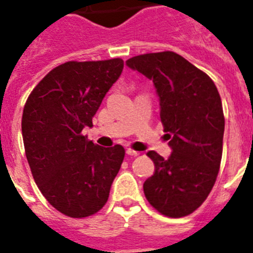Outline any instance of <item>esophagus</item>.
Masks as SVG:
<instances>
[{"label": "esophagus", "mask_w": 253, "mask_h": 253, "mask_svg": "<svg viewBox=\"0 0 253 253\" xmlns=\"http://www.w3.org/2000/svg\"><path fill=\"white\" fill-rule=\"evenodd\" d=\"M126 154H129V156H133V157H135V156H139V152L134 151V149H131V148H128V149H126Z\"/></svg>", "instance_id": "34e87169"}]
</instances>
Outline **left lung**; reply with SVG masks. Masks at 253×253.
<instances>
[{
	"label": "left lung",
	"instance_id": "left-lung-1",
	"mask_svg": "<svg viewBox=\"0 0 253 253\" xmlns=\"http://www.w3.org/2000/svg\"><path fill=\"white\" fill-rule=\"evenodd\" d=\"M126 66L153 81L163 130L171 139L167 160L147 153L154 173L143 184L144 195L163 215H189L211 191L222 161L224 114L216 86L175 51L137 55Z\"/></svg>",
	"mask_w": 253,
	"mask_h": 253
}]
</instances>
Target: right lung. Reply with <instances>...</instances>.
I'll use <instances>...</instances> for the list:
<instances>
[{
    "mask_svg": "<svg viewBox=\"0 0 253 253\" xmlns=\"http://www.w3.org/2000/svg\"><path fill=\"white\" fill-rule=\"evenodd\" d=\"M120 58L66 62L35 86L24 106L22 139L31 173L51 207L71 218L97 213L107 202L125 151L82 134L120 77Z\"/></svg>",
    "mask_w": 253,
    "mask_h": 253,
    "instance_id": "1",
    "label": "right lung"
}]
</instances>
